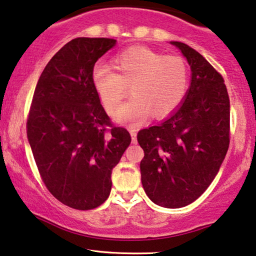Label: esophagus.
I'll return each mask as SVG.
<instances>
[{"mask_svg":"<svg viewBox=\"0 0 256 256\" xmlns=\"http://www.w3.org/2000/svg\"><path fill=\"white\" fill-rule=\"evenodd\" d=\"M130 133L132 136V144H136V130L133 128H130Z\"/></svg>","mask_w":256,"mask_h":256,"instance_id":"34e87169","label":"esophagus"}]
</instances>
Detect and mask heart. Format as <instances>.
I'll return each mask as SVG.
<instances>
[{
    "label": "heart",
    "mask_w": 256,
    "mask_h": 256,
    "mask_svg": "<svg viewBox=\"0 0 256 256\" xmlns=\"http://www.w3.org/2000/svg\"><path fill=\"white\" fill-rule=\"evenodd\" d=\"M116 72L106 64L93 70V84L104 108L112 114L131 88L132 98L116 112V120L141 123L152 114L164 118L180 108L189 90L190 70L186 59L133 46L112 60Z\"/></svg>",
    "instance_id": "b5f03b06"
}]
</instances>
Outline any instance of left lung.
Segmentation results:
<instances>
[{
    "label": "left lung",
    "mask_w": 256,
    "mask_h": 256,
    "mask_svg": "<svg viewBox=\"0 0 256 256\" xmlns=\"http://www.w3.org/2000/svg\"><path fill=\"white\" fill-rule=\"evenodd\" d=\"M179 48L192 68V84L182 106L160 125L138 133L144 156L141 182L155 204L184 208L208 188L230 142V101L224 80L200 52Z\"/></svg>",
    "instance_id": "8db88e82"
}]
</instances>
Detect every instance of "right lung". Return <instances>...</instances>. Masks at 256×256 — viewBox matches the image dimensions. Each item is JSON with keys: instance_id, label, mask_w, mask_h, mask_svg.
<instances>
[{"instance_id": "obj_1", "label": "right lung", "mask_w": 256, "mask_h": 256, "mask_svg": "<svg viewBox=\"0 0 256 256\" xmlns=\"http://www.w3.org/2000/svg\"><path fill=\"white\" fill-rule=\"evenodd\" d=\"M115 44L106 38L64 44L40 74L28 112L27 138L42 181L75 210H93L107 200L112 168L131 144L93 84L96 62Z\"/></svg>"}]
</instances>
